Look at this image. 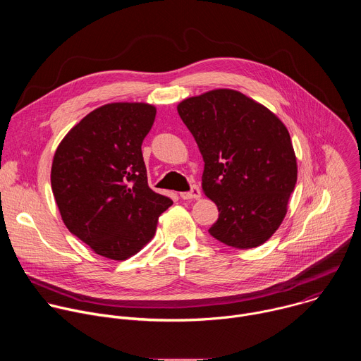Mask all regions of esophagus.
Here are the masks:
<instances>
[{
    "instance_id": "obj_1",
    "label": "esophagus",
    "mask_w": 361,
    "mask_h": 361,
    "mask_svg": "<svg viewBox=\"0 0 361 361\" xmlns=\"http://www.w3.org/2000/svg\"><path fill=\"white\" fill-rule=\"evenodd\" d=\"M180 197L183 200H192V198H200L201 197V191L197 185H192L190 191H185V192H180Z\"/></svg>"
}]
</instances>
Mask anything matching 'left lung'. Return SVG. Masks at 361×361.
Returning a JSON list of instances; mask_svg holds the SVG:
<instances>
[{
  "instance_id": "1",
  "label": "left lung",
  "mask_w": 361,
  "mask_h": 361,
  "mask_svg": "<svg viewBox=\"0 0 361 361\" xmlns=\"http://www.w3.org/2000/svg\"><path fill=\"white\" fill-rule=\"evenodd\" d=\"M177 111L204 160L202 191L217 204L209 233L234 248L266 243L297 183L290 134L269 109L235 90L190 97Z\"/></svg>"
}]
</instances>
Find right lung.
Listing matches in <instances>:
<instances>
[{"instance_id":"add662e5","label":"right lung","mask_w":361,"mask_h":361,"mask_svg":"<svg viewBox=\"0 0 361 361\" xmlns=\"http://www.w3.org/2000/svg\"><path fill=\"white\" fill-rule=\"evenodd\" d=\"M156 113L145 102L102 106L74 126L54 154L51 187L64 224L111 260L138 252L173 204L147 183L141 144Z\"/></svg>"}]
</instances>
